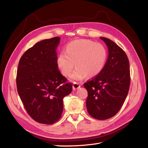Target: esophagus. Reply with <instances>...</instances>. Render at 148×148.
<instances>
[{
	"label": "esophagus",
	"mask_w": 148,
	"mask_h": 148,
	"mask_svg": "<svg viewBox=\"0 0 148 148\" xmlns=\"http://www.w3.org/2000/svg\"><path fill=\"white\" fill-rule=\"evenodd\" d=\"M80 88V84L78 83H74L73 84V89L74 90H76V89H77L78 88Z\"/></svg>",
	"instance_id": "34e87169"
}]
</instances>
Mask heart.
I'll return each mask as SVG.
<instances>
[{"instance_id": "1", "label": "heart", "mask_w": 148, "mask_h": 148, "mask_svg": "<svg viewBox=\"0 0 148 148\" xmlns=\"http://www.w3.org/2000/svg\"><path fill=\"white\" fill-rule=\"evenodd\" d=\"M106 59L107 52L101 44L79 39L67 44L64 52L58 56L57 65L62 75L69 77L75 64L77 69L70 79L78 81L86 76L89 78L97 76L104 69Z\"/></svg>"}]
</instances>
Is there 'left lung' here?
<instances>
[{"label":"left lung","mask_w":148,"mask_h":148,"mask_svg":"<svg viewBox=\"0 0 148 148\" xmlns=\"http://www.w3.org/2000/svg\"><path fill=\"white\" fill-rule=\"evenodd\" d=\"M108 48L104 69L91 81L84 84L88 91L86 108L92 117L110 119L122 107L130 83V64L126 53L108 38L101 37Z\"/></svg>","instance_id":"obj_1"}]
</instances>
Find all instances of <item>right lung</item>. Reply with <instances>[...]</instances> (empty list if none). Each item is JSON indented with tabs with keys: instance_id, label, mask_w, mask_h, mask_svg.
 I'll use <instances>...</instances> for the list:
<instances>
[{
	"instance_id": "obj_1",
	"label": "right lung",
	"mask_w": 148,
	"mask_h": 148,
	"mask_svg": "<svg viewBox=\"0 0 148 148\" xmlns=\"http://www.w3.org/2000/svg\"><path fill=\"white\" fill-rule=\"evenodd\" d=\"M59 37L44 39L21 56L17 70L16 86L20 99L30 117L47 125L59 120L63 99L72 91L57 65Z\"/></svg>"
}]
</instances>
